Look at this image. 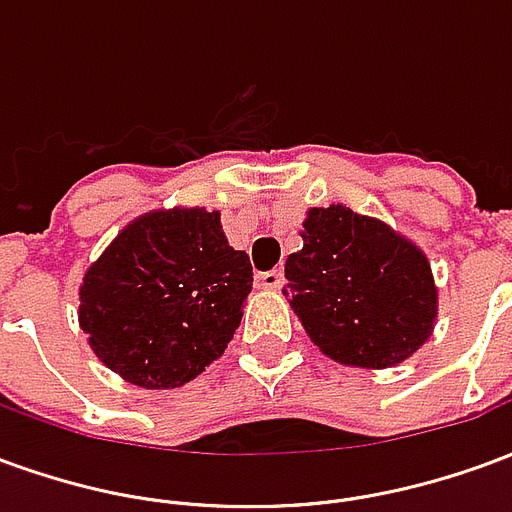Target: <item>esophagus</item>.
Wrapping results in <instances>:
<instances>
[{
	"label": "esophagus",
	"mask_w": 512,
	"mask_h": 512,
	"mask_svg": "<svg viewBox=\"0 0 512 512\" xmlns=\"http://www.w3.org/2000/svg\"><path fill=\"white\" fill-rule=\"evenodd\" d=\"M257 282H260V288L266 290H279L282 288V282H285V274L274 268V271H263V274H257Z\"/></svg>",
	"instance_id": "1"
}]
</instances>
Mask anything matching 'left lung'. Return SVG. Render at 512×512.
<instances>
[{"label":"left lung","instance_id":"left-lung-1","mask_svg":"<svg viewBox=\"0 0 512 512\" xmlns=\"http://www.w3.org/2000/svg\"><path fill=\"white\" fill-rule=\"evenodd\" d=\"M301 238L285 296L329 359L384 370L428 343L439 293L417 244L345 205L310 208Z\"/></svg>","mask_w":512,"mask_h":512}]
</instances>
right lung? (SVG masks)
Here are the masks:
<instances>
[{"label":"right lung","mask_w":512,"mask_h":512,"mask_svg":"<svg viewBox=\"0 0 512 512\" xmlns=\"http://www.w3.org/2000/svg\"><path fill=\"white\" fill-rule=\"evenodd\" d=\"M249 290V257L227 244L219 211H150L87 268L79 326L128 384L175 389L224 354Z\"/></svg>","instance_id":"add662e5"}]
</instances>
